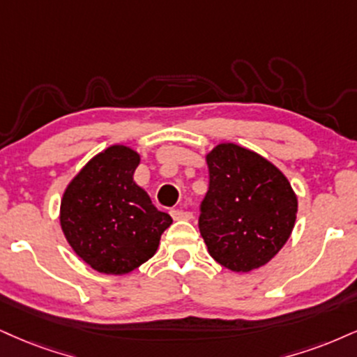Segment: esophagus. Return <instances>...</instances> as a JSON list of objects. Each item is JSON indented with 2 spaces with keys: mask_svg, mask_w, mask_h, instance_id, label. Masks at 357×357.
Listing matches in <instances>:
<instances>
[{
  "mask_svg": "<svg viewBox=\"0 0 357 357\" xmlns=\"http://www.w3.org/2000/svg\"><path fill=\"white\" fill-rule=\"evenodd\" d=\"M171 216L176 221H190L192 218V214L190 211H183V209H173L171 211Z\"/></svg>",
  "mask_w": 357,
  "mask_h": 357,
  "instance_id": "esophagus-1",
  "label": "esophagus"
}]
</instances>
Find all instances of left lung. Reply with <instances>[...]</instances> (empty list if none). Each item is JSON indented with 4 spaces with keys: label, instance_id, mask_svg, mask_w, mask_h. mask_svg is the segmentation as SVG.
Segmentation results:
<instances>
[{
    "label": "left lung",
    "instance_id": "1",
    "mask_svg": "<svg viewBox=\"0 0 357 357\" xmlns=\"http://www.w3.org/2000/svg\"><path fill=\"white\" fill-rule=\"evenodd\" d=\"M206 162L209 190L199 231L209 255L234 273L261 268L293 233L298 196L273 162L243 146L218 144Z\"/></svg>",
    "mask_w": 357,
    "mask_h": 357
}]
</instances>
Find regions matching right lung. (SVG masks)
<instances>
[{
  "label": "right lung",
  "instance_id": "right-lung-1",
  "mask_svg": "<svg viewBox=\"0 0 357 357\" xmlns=\"http://www.w3.org/2000/svg\"><path fill=\"white\" fill-rule=\"evenodd\" d=\"M139 154L113 144L86 162L64 190L59 222L73 251L94 271L126 274L154 256L171 216L132 179Z\"/></svg>",
  "mask_w": 357,
  "mask_h": 357
}]
</instances>
